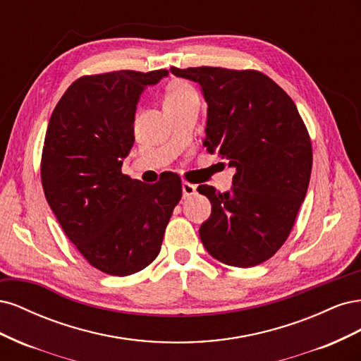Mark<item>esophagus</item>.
I'll return each mask as SVG.
<instances>
[{"instance_id": "obj_1", "label": "esophagus", "mask_w": 361, "mask_h": 361, "mask_svg": "<svg viewBox=\"0 0 361 361\" xmlns=\"http://www.w3.org/2000/svg\"><path fill=\"white\" fill-rule=\"evenodd\" d=\"M182 194H183V199L192 197V195L195 194V185H192L190 182H182Z\"/></svg>"}]
</instances>
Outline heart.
I'll use <instances>...</instances> for the list:
<instances>
[{
	"label": "heart",
	"instance_id": "obj_1",
	"mask_svg": "<svg viewBox=\"0 0 361 361\" xmlns=\"http://www.w3.org/2000/svg\"><path fill=\"white\" fill-rule=\"evenodd\" d=\"M192 97H199L194 87L183 80H173L169 82L166 89V96H164V106H178L183 102H187Z\"/></svg>",
	"mask_w": 361,
	"mask_h": 361
}]
</instances>
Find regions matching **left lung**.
Masks as SVG:
<instances>
[{
	"instance_id": "left-lung-1",
	"label": "left lung",
	"mask_w": 361,
	"mask_h": 361,
	"mask_svg": "<svg viewBox=\"0 0 361 361\" xmlns=\"http://www.w3.org/2000/svg\"><path fill=\"white\" fill-rule=\"evenodd\" d=\"M199 82L207 104L206 146L236 170L232 190L197 191L211 216L200 239L212 257L238 268L256 267L285 244L304 202L312 173V143L288 93L257 71L171 68Z\"/></svg>"
}]
</instances>
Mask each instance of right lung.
<instances>
[{
  "mask_svg": "<svg viewBox=\"0 0 361 361\" xmlns=\"http://www.w3.org/2000/svg\"><path fill=\"white\" fill-rule=\"evenodd\" d=\"M169 71H116L73 81L54 108L40 176L63 232L85 260L110 276H129L157 259L174 206L176 173L147 185L122 173L134 145L140 94Z\"/></svg>",
  "mask_w": 361,
  "mask_h": 361,
  "instance_id": "obj_1",
  "label": "right lung"
}]
</instances>
